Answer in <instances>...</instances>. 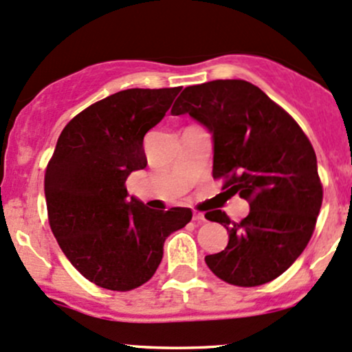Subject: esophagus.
<instances>
[{
  "label": "esophagus",
  "mask_w": 352,
  "mask_h": 352,
  "mask_svg": "<svg viewBox=\"0 0 352 352\" xmlns=\"http://www.w3.org/2000/svg\"><path fill=\"white\" fill-rule=\"evenodd\" d=\"M192 219L195 220V222H206V215L202 214V212H199V210H194V214H192Z\"/></svg>",
  "instance_id": "esophagus-1"
}]
</instances>
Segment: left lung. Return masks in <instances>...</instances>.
<instances>
[{"instance_id": "8db88e82", "label": "left lung", "mask_w": 352, "mask_h": 352, "mask_svg": "<svg viewBox=\"0 0 352 352\" xmlns=\"http://www.w3.org/2000/svg\"><path fill=\"white\" fill-rule=\"evenodd\" d=\"M188 113L214 140V179L250 206L241 222L222 210L206 219L229 232L223 250L206 257L226 283L256 287L285 272L314 232L322 185L318 158L296 120L245 80H214L187 87L172 115Z\"/></svg>"}]
</instances>
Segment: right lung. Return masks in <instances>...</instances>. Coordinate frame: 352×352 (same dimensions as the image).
Returning <instances> with one entry per match:
<instances>
[{
	"instance_id": "obj_1",
	"label": "right lung",
	"mask_w": 352,
	"mask_h": 352,
	"mask_svg": "<svg viewBox=\"0 0 352 352\" xmlns=\"http://www.w3.org/2000/svg\"><path fill=\"white\" fill-rule=\"evenodd\" d=\"M182 87L130 88L100 100L69 120L45 173L52 232L90 283L132 291L155 274L164 242L192 210H153L126 200L125 182L146 167L144 137L165 117Z\"/></svg>"
}]
</instances>
